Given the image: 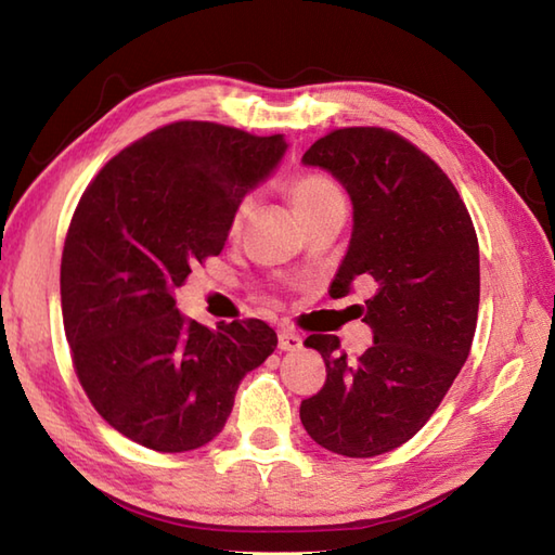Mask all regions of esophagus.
Here are the masks:
<instances>
[{
	"instance_id": "1",
	"label": "esophagus",
	"mask_w": 555,
	"mask_h": 555,
	"mask_svg": "<svg viewBox=\"0 0 555 555\" xmlns=\"http://www.w3.org/2000/svg\"><path fill=\"white\" fill-rule=\"evenodd\" d=\"M278 347H280V352H299V349L304 347V340L297 333L289 331V327H282L278 335Z\"/></svg>"
}]
</instances>
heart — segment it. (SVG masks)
<instances>
[{"label":"heart","mask_w":555,"mask_h":555,"mask_svg":"<svg viewBox=\"0 0 555 555\" xmlns=\"http://www.w3.org/2000/svg\"><path fill=\"white\" fill-rule=\"evenodd\" d=\"M289 196H292L294 208L299 212V218H307V215L321 210L323 206H327V203L343 201V194L340 189H337V184L331 177H325L321 172H307V175L294 177L289 182ZM248 210H251V198H244L232 212V220H230L232 232L242 228Z\"/></svg>","instance_id":"obj_1"}]
</instances>
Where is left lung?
<instances>
[{
	"mask_svg": "<svg viewBox=\"0 0 555 555\" xmlns=\"http://www.w3.org/2000/svg\"><path fill=\"white\" fill-rule=\"evenodd\" d=\"M301 163L321 167L352 201V240L335 275L345 297L373 282L359 315L373 345L357 361L335 335H309L325 386L299 406L321 448L345 457L406 443L436 412L469 357L479 311V242L469 212L431 157L378 127L337 129Z\"/></svg>",
	"mask_w": 555,
	"mask_h": 555,
	"instance_id": "left-lung-1",
	"label": "left lung"
}]
</instances>
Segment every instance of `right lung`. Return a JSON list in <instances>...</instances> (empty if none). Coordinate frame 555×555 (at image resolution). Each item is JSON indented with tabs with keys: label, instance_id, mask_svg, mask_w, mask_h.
<instances>
[{
	"label": "right lung",
	"instance_id": "obj_1",
	"mask_svg": "<svg viewBox=\"0 0 555 555\" xmlns=\"http://www.w3.org/2000/svg\"><path fill=\"white\" fill-rule=\"evenodd\" d=\"M285 151L282 133L175 121L112 157L78 201L60 278L66 340L88 400L133 443H210L242 378L275 352L268 323L208 327L175 289L222 251L234 208Z\"/></svg>",
	"mask_w": 555,
	"mask_h": 555
}]
</instances>
